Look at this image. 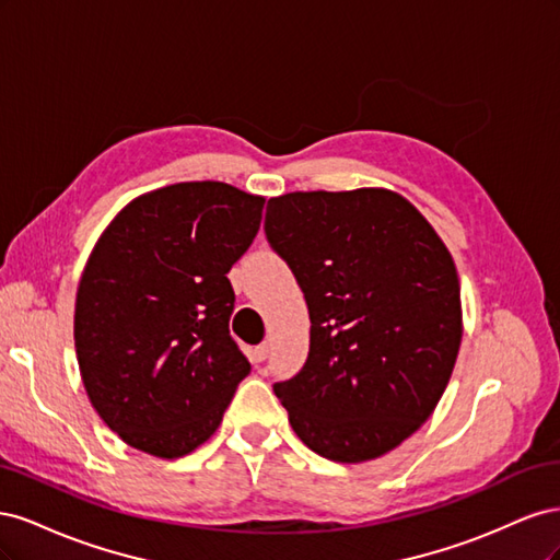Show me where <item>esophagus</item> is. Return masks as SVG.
Wrapping results in <instances>:
<instances>
[{"instance_id":"esophagus-1","label":"esophagus","mask_w":560,"mask_h":560,"mask_svg":"<svg viewBox=\"0 0 560 560\" xmlns=\"http://www.w3.org/2000/svg\"><path fill=\"white\" fill-rule=\"evenodd\" d=\"M268 358V343H261V346H257L252 350V362L254 364H259V362H264Z\"/></svg>"}]
</instances>
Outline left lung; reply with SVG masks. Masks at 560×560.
Wrapping results in <instances>:
<instances>
[{
  "instance_id": "1",
  "label": "left lung",
  "mask_w": 560,
  "mask_h": 560,
  "mask_svg": "<svg viewBox=\"0 0 560 560\" xmlns=\"http://www.w3.org/2000/svg\"><path fill=\"white\" fill-rule=\"evenodd\" d=\"M266 235L311 313V352L273 389L296 436L334 463H366L420 430L463 341L460 280L411 200L383 186L268 200Z\"/></svg>"
}]
</instances>
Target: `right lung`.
<instances>
[{
    "label": "right lung",
    "instance_id": "obj_1",
    "mask_svg": "<svg viewBox=\"0 0 560 560\" xmlns=\"http://www.w3.org/2000/svg\"><path fill=\"white\" fill-rule=\"evenodd\" d=\"M264 196L179 182L132 198L100 233L79 280L74 348L97 416L163 460L222 425L249 362L233 343L226 278L261 226Z\"/></svg>",
    "mask_w": 560,
    "mask_h": 560
}]
</instances>
